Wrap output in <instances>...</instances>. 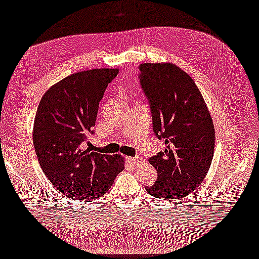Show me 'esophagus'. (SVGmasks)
I'll return each mask as SVG.
<instances>
[{"mask_svg":"<svg viewBox=\"0 0 259 259\" xmlns=\"http://www.w3.org/2000/svg\"><path fill=\"white\" fill-rule=\"evenodd\" d=\"M128 162L131 163V164L133 165H140L141 163H143V159H142L141 156H134V157H130L128 159Z\"/></svg>","mask_w":259,"mask_h":259,"instance_id":"esophagus-1","label":"esophagus"}]
</instances>
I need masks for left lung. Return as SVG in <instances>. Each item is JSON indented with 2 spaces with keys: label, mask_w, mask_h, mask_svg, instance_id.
Instances as JSON below:
<instances>
[{
  "label": "left lung",
  "mask_w": 259,
  "mask_h": 259,
  "mask_svg": "<svg viewBox=\"0 0 259 259\" xmlns=\"http://www.w3.org/2000/svg\"><path fill=\"white\" fill-rule=\"evenodd\" d=\"M140 83L149 99L153 131L164 151L149 159L157 180L146 187L164 200L191 194L207 176L214 151V126L196 82L170 62L143 63Z\"/></svg>",
  "instance_id": "8db88e82"
}]
</instances>
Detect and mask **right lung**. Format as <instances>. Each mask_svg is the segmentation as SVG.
<instances>
[{"instance_id":"right-lung-1","label":"right lung","mask_w":259,"mask_h":259,"mask_svg":"<svg viewBox=\"0 0 259 259\" xmlns=\"http://www.w3.org/2000/svg\"><path fill=\"white\" fill-rule=\"evenodd\" d=\"M118 69H92L62 79L42 96L33 125V145L42 171L72 200L104 196L124 168L120 155L82 150L94 134L100 99Z\"/></svg>"}]
</instances>
